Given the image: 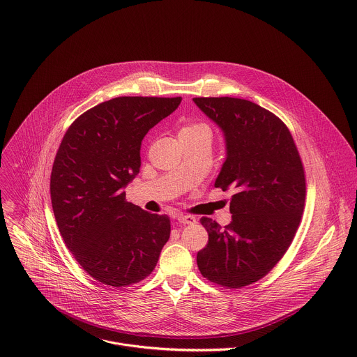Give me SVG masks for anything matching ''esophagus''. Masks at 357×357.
Returning <instances> with one entry per match:
<instances>
[{"instance_id":"34e87169","label":"esophagus","mask_w":357,"mask_h":357,"mask_svg":"<svg viewBox=\"0 0 357 357\" xmlns=\"http://www.w3.org/2000/svg\"><path fill=\"white\" fill-rule=\"evenodd\" d=\"M177 220L178 222L181 224H195L197 222V218L194 215H184V214H180L177 215Z\"/></svg>"}]
</instances>
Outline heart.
<instances>
[{
  "instance_id": "1",
  "label": "heart",
  "mask_w": 357,
  "mask_h": 357,
  "mask_svg": "<svg viewBox=\"0 0 357 357\" xmlns=\"http://www.w3.org/2000/svg\"><path fill=\"white\" fill-rule=\"evenodd\" d=\"M210 132L208 128L202 123V122H190V123H185L180 133H195V132Z\"/></svg>"
}]
</instances>
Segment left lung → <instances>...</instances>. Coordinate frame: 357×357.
Listing matches in <instances>:
<instances>
[{"instance_id":"8db88e82","label":"left lung","mask_w":357,"mask_h":357,"mask_svg":"<svg viewBox=\"0 0 357 357\" xmlns=\"http://www.w3.org/2000/svg\"><path fill=\"white\" fill-rule=\"evenodd\" d=\"M194 102L225 137L214 185L235 191L228 225L201 220L208 242L197 262L207 280L241 289L264 278L291 245L305 204L304 166L290 130L271 111L235 98Z\"/></svg>"}]
</instances>
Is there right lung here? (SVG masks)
Listing matches in <instances>:
<instances>
[{
  "label": "right lung",
  "instance_id": "obj_1",
  "mask_svg": "<svg viewBox=\"0 0 357 357\" xmlns=\"http://www.w3.org/2000/svg\"><path fill=\"white\" fill-rule=\"evenodd\" d=\"M180 102L142 96L100 102L60 143L51 173L54 218L68 250L102 284L142 282L169 241V217L126 202L123 188L140 172L144 136Z\"/></svg>",
  "mask_w": 357,
  "mask_h": 357
}]
</instances>
